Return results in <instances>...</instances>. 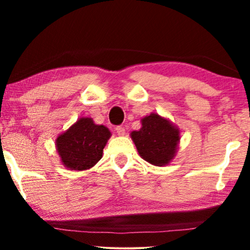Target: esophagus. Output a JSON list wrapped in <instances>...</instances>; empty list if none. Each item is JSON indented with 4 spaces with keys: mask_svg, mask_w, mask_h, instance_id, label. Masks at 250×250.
<instances>
[{
    "mask_svg": "<svg viewBox=\"0 0 250 250\" xmlns=\"http://www.w3.org/2000/svg\"><path fill=\"white\" fill-rule=\"evenodd\" d=\"M115 130H116V133L119 135H121V136L125 134V127H122V125H117V127L115 128Z\"/></svg>",
    "mask_w": 250,
    "mask_h": 250,
    "instance_id": "obj_1",
    "label": "esophagus"
}]
</instances>
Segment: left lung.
Segmentation results:
<instances>
[{"label":"left lung","mask_w":250,"mask_h":250,"mask_svg":"<svg viewBox=\"0 0 250 250\" xmlns=\"http://www.w3.org/2000/svg\"><path fill=\"white\" fill-rule=\"evenodd\" d=\"M131 139L142 159L154 166L167 165L176 153L180 131L157 114L142 119V128L131 133Z\"/></svg>","instance_id":"obj_1"}]
</instances>
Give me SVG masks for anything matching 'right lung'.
<instances>
[{"label": "right lung", "instance_id": "add662e5", "mask_svg": "<svg viewBox=\"0 0 250 250\" xmlns=\"http://www.w3.org/2000/svg\"><path fill=\"white\" fill-rule=\"evenodd\" d=\"M109 137L108 128L95 125L89 117H82L57 137L56 148L65 167L85 170L101 160Z\"/></svg>", "mask_w": 250, "mask_h": 250}]
</instances>
